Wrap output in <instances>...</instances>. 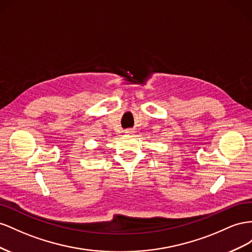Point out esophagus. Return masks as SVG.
<instances>
[{
	"instance_id": "1",
	"label": "esophagus",
	"mask_w": 252,
	"mask_h": 252,
	"mask_svg": "<svg viewBox=\"0 0 252 252\" xmlns=\"http://www.w3.org/2000/svg\"><path fill=\"white\" fill-rule=\"evenodd\" d=\"M126 134H133L134 131L131 130V128H128V130H126Z\"/></svg>"
}]
</instances>
